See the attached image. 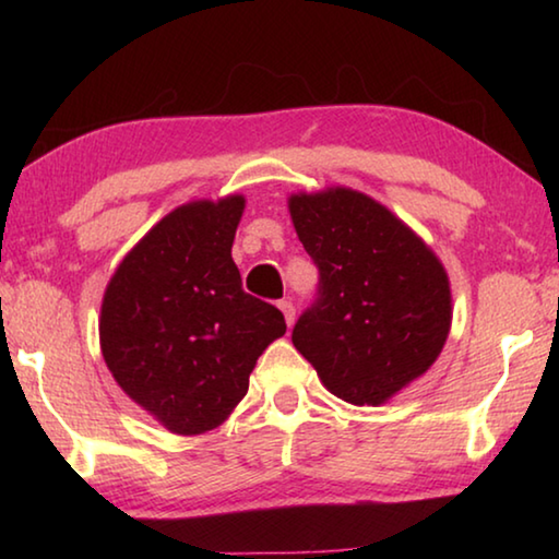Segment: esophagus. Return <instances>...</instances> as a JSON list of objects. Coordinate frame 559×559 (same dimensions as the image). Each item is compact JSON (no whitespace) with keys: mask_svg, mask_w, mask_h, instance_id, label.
I'll return each instance as SVG.
<instances>
[{"mask_svg":"<svg viewBox=\"0 0 559 559\" xmlns=\"http://www.w3.org/2000/svg\"><path fill=\"white\" fill-rule=\"evenodd\" d=\"M278 308L283 310V318H286V325L290 328V325H293V320H296V306H293L290 300H281V302H278Z\"/></svg>","mask_w":559,"mask_h":559,"instance_id":"esophagus-1","label":"esophagus"}]
</instances>
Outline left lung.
<instances>
[{
  "mask_svg": "<svg viewBox=\"0 0 559 559\" xmlns=\"http://www.w3.org/2000/svg\"><path fill=\"white\" fill-rule=\"evenodd\" d=\"M288 206L318 266L316 300L293 328V345L340 400L382 404L447 343V271L409 226L353 189L293 194Z\"/></svg>",
  "mask_w": 559,
  "mask_h": 559,
  "instance_id": "1",
  "label": "left lung"
}]
</instances>
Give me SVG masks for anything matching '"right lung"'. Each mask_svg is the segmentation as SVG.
Wrapping results in <instances>:
<instances>
[{
	"mask_svg": "<svg viewBox=\"0 0 559 559\" xmlns=\"http://www.w3.org/2000/svg\"><path fill=\"white\" fill-rule=\"evenodd\" d=\"M243 197L167 214L110 278L100 347L130 400L169 431H210L249 390V374L283 313L241 288L231 259Z\"/></svg>",
	"mask_w": 559,
	"mask_h": 559,
	"instance_id": "obj_1",
	"label": "right lung"
}]
</instances>
